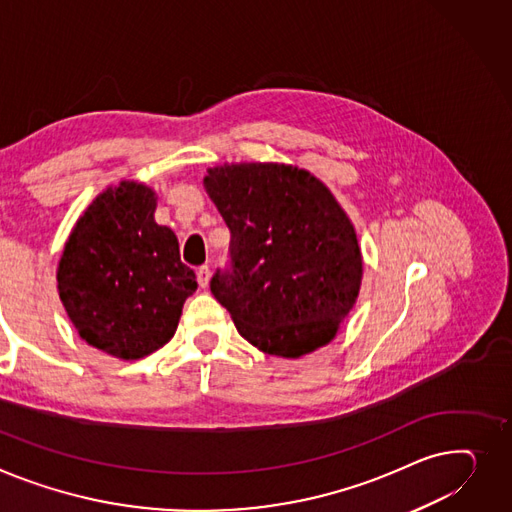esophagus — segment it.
I'll use <instances>...</instances> for the list:
<instances>
[{
    "label": "esophagus",
    "mask_w": 512,
    "mask_h": 512,
    "mask_svg": "<svg viewBox=\"0 0 512 512\" xmlns=\"http://www.w3.org/2000/svg\"><path fill=\"white\" fill-rule=\"evenodd\" d=\"M210 278H212L210 267H208V265H201V267L197 269V282H199V286H201V288H208Z\"/></svg>",
    "instance_id": "1"
}]
</instances>
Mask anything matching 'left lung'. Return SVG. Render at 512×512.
<instances>
[{"instance_id":"8db88e82","label":"left lung","mask_w":512,"mask_h":512,"mask_svg":"<svg viewBox=\"0 0 512 512\" xmlns=\"http://www.w3.org/2000/svg\"><path fill=\"white\" fill-rule=\"evenodd\" d=\"M203 187L230 228L232 267L210 288L236 331L280 358L327 346L362 284L354 224L329 187L284 162L218 164Z\"/></svg>"}]
</instances>
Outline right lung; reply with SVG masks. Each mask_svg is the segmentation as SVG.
Instances as JSON below:
<instances>
[{"mask_svg": "<svg viewBox=\"0 0 512 512\" xmlns=\"http://www.w3.org/2000/svg\"><path fill=\"white\" fill-rule=\"evenodd\" d=\"M156 199L138 181L107 187L74 224L57 265V292L78 335L119 360L162 348L197 290L175 232L154 220Z\"/></svg>", "mask_w": 512, "mask_h": 512, "instance_id": "obj_1", "label": "right lung"}]
</instances>
